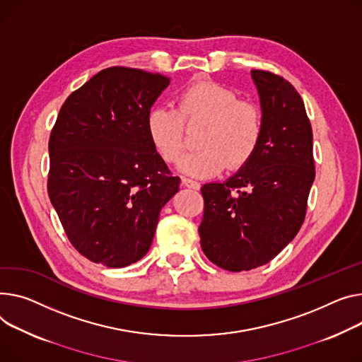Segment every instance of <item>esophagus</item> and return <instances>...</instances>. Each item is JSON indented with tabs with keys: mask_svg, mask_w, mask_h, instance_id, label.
<instances>
[{
	"mask_svg": "<svg viewBox=\"0 0 362 362\" xmlns=\"http://www.w3.org/2000/svg\"><path fill=\"white\" fill-rule=\"evenodd\" d=\"M182 185H183L185 187L195 189V190H198V189L201 187L199 182H197V180H192V179H187V177H182Z\"/></svg>",
	"mask_w": 362,
	"mask_h": 362,
	"instance_id": "esophagus-1",
	"label": "esophagus"
}]
</instances>
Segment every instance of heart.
Segmentation results:
<instances>
[{
  "label": "heart",
  "instance_id": "b5f03b06",
  "mask_svg": "<svg viewBox=\"0 0 362 362\" xmlns=\"http://www.w3.org/2000/svg\"><path fill=\"white\" fill-rule=\"evenodd\" d=\"M201 131L198 151L182 163L192 176H212L238 170L256 154L263 135V113L257 103L214 80H201L183 88L177 109L156 106L147 113V132L153 146L168 164H177L187 148V129Z\"/></svg>",
  "mask_w": 362,
  "mask_h": 362
}]
</instances>
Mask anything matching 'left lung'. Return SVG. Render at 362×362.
<instances>
[{
  "label": "left lung",
  "mask_w": 362,
  "mask_h": 362,
  "mask_svg": "<svg viewBox=\"0 0 362 362\" xmlns=\"http://www.w3.org/2000/svg\"><path fill=\"white\" fill-rule=\"evenodd\" d=\"M252 77L263 113L259 148L227 182L201 187V247L216 267L231 272L267 264L297 235L316 176L301 95L271 71L252 69Z\"/></svg>",
  "instance_id": "left-lung-1"
}]
</instances>
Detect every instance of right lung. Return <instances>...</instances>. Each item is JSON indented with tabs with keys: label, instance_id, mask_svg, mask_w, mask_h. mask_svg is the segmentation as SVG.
Listing matches in <instances>:
<instances>
[{
	"label": "right lung",
	"instance_id": "add662e5",
	"mask_svg": "<svg viewBox=\"0 0 362 362\" xmlns=\"http://www.w3.org/2000/svg\"><path fill=\"white\" fill-rule=\"evenodd\" d=\"M168 83L138 68L102 69L68 95L51 131L47 195L69 243L94 263L124 268L144 257L179 190L147 132Z\"/></svg>",
	"mask_w": 362,
	"mask_h": 362
}]
</instances>
